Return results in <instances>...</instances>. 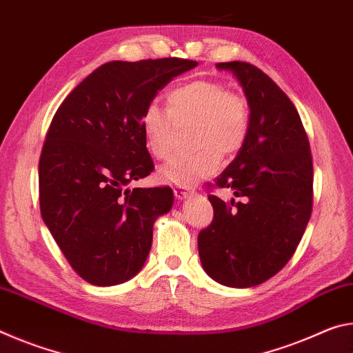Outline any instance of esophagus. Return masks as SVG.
<instances>
[{"mask_svg": "<svg viewBox=\"0 0 353 353\" xmlns=\"http://www.w3.org/2000/svg\"><path fill=\"white\" fill-rule=\"evenodd\" d=\"M190 194V190H183L181 187H174V196L176 199H183L187 198V196Z\"/></svg>", "mask_w": 353, "mask_h": 353, "instance_id": "34e87169", "label": "esophagus"}]
</instances>
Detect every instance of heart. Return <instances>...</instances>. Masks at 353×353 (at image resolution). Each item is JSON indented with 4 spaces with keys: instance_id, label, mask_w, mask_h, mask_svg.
<instances>
[{
    "instance_id": "heart-1",
    "label": "heart",
    "mask_w": 353,
    "mask_h": 353,
    "mask_svg": "<svg viewBox=\"0 0 353 353\" xmlns=\"http://www.w3.org/2000/svg\"><path fill=\"white\" fill-rule=\"evenodd\" d=\"M168 112L149 104L141 113V130L148 151L166 162L176 151L179 131L191 126L190 152L160 171V179L177 187H191L218 170L221 154H236L249 135V105L240 94L219 82L193 81L179 85L166 97Z\"/></svg>"
}]
</instances>
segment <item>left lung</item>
I'll return each mask as SVG.
<instances>
[{
  "label": "left lung",
  "mask_w": 353,
  "mask_h": 353,
  "mask_svg": "<svg viewBox=\"0 0 353 353\" xmlns=\"http://www.w3.org/2000/svg\"><path fill=\"white\" fill-rule=\"evenodd\" d=\"M216 67L241 83L250 126L234 162L214 179L240 201L208 194L213 221L199 232L198 249L213 280L249 288L276 276L296 252L312 216L313 160L294 104L270 76L248 62Z\"/></svg>",
  "instance_id": "obj_1"
}]
</instances>
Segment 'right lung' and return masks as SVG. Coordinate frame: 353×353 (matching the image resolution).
<instances>
[{
    "mask_svg": "<svg viewBox=\"0 0 353 353\" xmlns=\"http://www.w3.org/2000/svg\"><path fill=\"white\" fill-rule=\"evenodd\" d=\"M196 65L177 57L107 62L52 117L39 162L40 212L85 282L119 285L145 265L155 219L174 199L170 187L128 188L154 171L141 113L172 77Z\"/></svg>",
    "mask_w": 353,
    "mask_h": 353,
    "instance_id": "1",
    "label": "right lung"
}]
</instances>
